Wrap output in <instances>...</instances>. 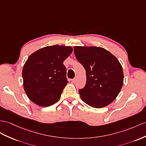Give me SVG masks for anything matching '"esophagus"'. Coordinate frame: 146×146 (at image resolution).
<instances>
[{"label": "esophagus", "instance_id": "34e87169", "mask_svg": "<svg viewBox=\"0 0 146 146\" xmlns=\"http://www.w3.org/2000/svg\"><path fill=\"white\" fill-rule=\"evenodd\" d=\"M76 81V78H73V79H72V81L73 82V83H75Z\"/></svg>", "mask_w": 146, "mask_h": 146}]
</instances>
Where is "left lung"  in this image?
Returning <instances> with one entry per match:
<instances>
[{"mask_svg": "<svg viewBox=\"0 0 146 146\" xmlns=\"http://www.w3.org/2000/svg\"><path fill=\"white\" fill-rule=\"evenodd\" d=\"M74 53L86 73V83L79 89L82 100L94 108L109 105L123 84V69L118 59L99 47L75 46Z\"/></svg>", "mask_w": 146, "mask_h": 146, "instance_id": "1", "label": "left lung"}]
</instances>
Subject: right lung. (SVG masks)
Returning <instances> with one entry per match:
<instances>
[{
    "mask_svg": "<svg viewBox=\"0 0 146 146\" xmlns=\"http://www.w3.org/2000/svg\"><path fill=\"white\" fill-rule=\"evenodd\" d=\"M72 47L47 46L28 57L23 69V86L29 99L42 107L57 102L66 84L63 61L72 53Z\"/></svg>",
    "mask_w": 146,
    "mask_h": 146,
    "instance_id": "obj_1",
    "label": "right lung"
}]
</instances>
